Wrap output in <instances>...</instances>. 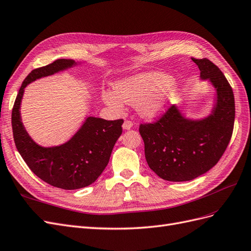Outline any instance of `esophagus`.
<instances>
[{"instance_id": "obj_1", "label": "esophagus", "mask_w": 251, "mask_h": 251, "mask_svg": "<svg viewBox=\"0 0 251 251\" xmlns=\"http://www.w3.org/2000/svg\"><path fill=\"white\" fill-rule=\"evenodd\" d=\"M133 126V123L130 120H125L124 124H123V128L124 130H130Z\"/></svg>"}]
</instances>
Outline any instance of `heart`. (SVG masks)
<instances>
[{"label":"heart","mask_w":251,"mask_h":251,"mask_svg":"<svg viewBox=\"0 0 251 251\" xmlns=\"http://www.w3.org/2000/svg\"><path fill=\"white\" fill-rule=\"evenodd\" d=\"M172 77L165 73H141L115 83V92L105 90L101 93L103 102L112 110L120 112L124 102L136 105L142 117L154 118L162 114L176 92Z\"/></svg>","instance_id":"obj_1"}]
</instances>
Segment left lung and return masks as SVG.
Segmentation results:
<instances>
[{"label":"left lung","instance_id":"1","mask_svg":"<svg viewBox=\"0 0 251 251\" xmlns=\"http://www.w3.org/2000/svg\"><path fill=\"white\" fill-rule=\"evenodd\" d=\"M200 77L216 90L214 108L202 119H189L176 105L154 124L140 125L150 169L163 180L189 181L218 163L230 141L234 124L232 89L221 70L207 58H192Z\"/></svg>","mask_w":251,"mask_h":251}]
</instances>
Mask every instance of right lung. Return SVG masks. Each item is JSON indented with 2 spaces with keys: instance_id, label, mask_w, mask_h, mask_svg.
Masks as SVG:
<instances>
[{
  "instance_id": "1",
  "label": "right lung",
  "mask_w": 251,
  "mask_h": 251,
  "mask_svg": "<svg viewBox=\"0 0 251 251\" xmlns=\"http://www.w3.org/2000/svg\"><path fill=\"white\" fill-rule=\"evenodd\" d=\"M78 65L60 58L32 70L23 81L13 104L11 124L20 155L37 177L63 189H78L92 184L108 165L112 150L123 133L124 120L89 116L70 140L56 147L39 146L27 133L21 118V102L27 85Z\"/></svg>"
}]
</instances>
